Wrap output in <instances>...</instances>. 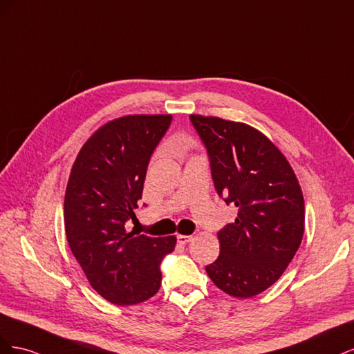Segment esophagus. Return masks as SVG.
<instances>
[{"label": "esophagus", "instance_id": "1", "mask_svg": "<svg viewBox=\"0 0 354 354\" xmlns=\"http://www.w3.org/2000/svg\"><path fill=\"white\" fill-rule=\"evenodd\" d=\"M192 239H194V236H190V234H178V236H177V241H178L180 245H186Z\"/></svg>", "mask_w": 354, "mask_h": 354}]
</instances>
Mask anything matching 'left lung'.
<instances>
[{
  "label": "left lung",
  "mask_w": 354,
  "mask_h": 354,
  "mask_svg": "<svg viewBox=\"0 0 354 354\" xmlns=\"http://www.w3.org/2000/svg\"><path fill=\"white\" fill-rule=\"evenodd\" d=\"M205 145L217 194L238 216L217 234L220 255L207 266L226 294L251 298L270 288L291 263L304 234V198L291 164L257 128L190 115Z\"/></svg>",
  "instance_id": "8db88e82"
}]
</instances>
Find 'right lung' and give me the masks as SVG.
I'll return each instance as SVG.
<instances>
[{"mask_svg": "<svg viewBox=\"0 0 354 354\" xmlns=\"http://www.w3.org/2000/svg\"><path fill=\"white\" fill-rule=\"evenodd\" d=\"M171 115H127L102 125L75 159L65 194L69 248L90 285L116 306L153 297L159 264L176 236L151 238L125 229L142 199L149 159Z\"/></svg>", "mask_w": 354, "mask_h": 354, "instance_id": "obj_1", "label": "right lung"}]
</instances>
